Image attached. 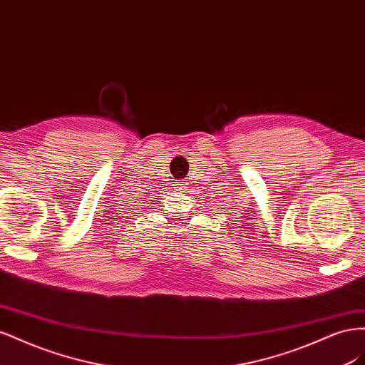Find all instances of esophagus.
<instances>
[{
  "label": "esophagus",
  "mask_w": 365,
  "mask_h": 365,
  "mask_svg": "<svg viewBox=\"0 0 365 365\" xmlns=\"http://www.w3.org/2000/svg\"><path fill=\"white\" fill-rule=\"evenodd\" d=\"M176 185H178V189H180V190H185V189H187V187H185V185H187V182H185L184 180H182V181H180V182L176 184Z\"/></svg>",
  "instance_id": "obj_1"
}]
</instances>
